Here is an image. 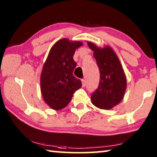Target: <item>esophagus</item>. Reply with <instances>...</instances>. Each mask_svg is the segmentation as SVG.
<instances>
[{"instance_id":"esophagus-1","label":"esophagus","mask_w":157,"mask_h":157,"mask_svg":"<svg viewBox=\"0 0 157 157\" xmlns=\"http://www.w3.org/2000/svg\"><path fill=\"white\" fill-rule=\"evenodd\" d=\"M82 86H83L84 87L86 86V79H82Z\"/></svg>"}]
</instances>
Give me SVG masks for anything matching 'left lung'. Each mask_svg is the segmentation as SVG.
Instances as JSON below:
<instances>
[{"instance_id": "8db88e82", "label": "left lung", "mask_w": 157, "mask_h": 157, "mask_svg": "<svg viewBox=\"0 0 157 157\" xmlns=\"http://www.w3.org/2000/svg\"><path fill=\"white\" fill-rule=\"evenodd\" d=\"M100 71L98 89L92 93L91 101L95 107L110 109L121 102L126 90L127 80L118 57L110 47L98 48L88 42Z\"/></svg>"}]
</instances>
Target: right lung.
Returning <instances> with one entry per match:
<instances>
[{
	"mask_svg": "<svg viewBox=\"0 0 157 157\" xmlns=\"http://www.w3.org/2000/svg\"><path fill=\"white\" fill-rule=\"evenodd\" d=\"M82 45L63 39L50 50L41 75V91L44 101L53 109L66 107L74 93L82 87L80 79L73 74L77 65L73 55Z\"/></svg>",
	"mask_w": 157,
	"mask_h": 157,
	"instance_id": "1",
	"label": "right lung"
}]
</instances>
